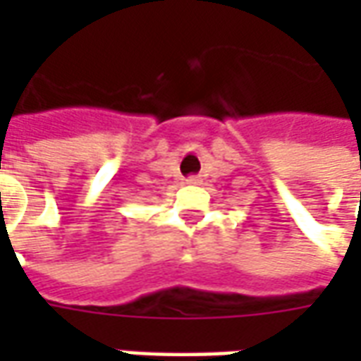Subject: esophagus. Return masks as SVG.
<instances>
[{
  "label": "esophagus",
  "mask_w": 361,
  "mask_h": 361,
  "mask_svg": "<svg viewBox=\"0 0 361 361\" xmlns=\"http://www.w3.org/2000/svg\"><path fill=\"white\" fill-rule=\"evenodd\" d=\"M185 183H188V185H199V183H201V178H199V176H189L188 180H185Z\"/></svg>",
  "instance_id": "obj_1"
}]
</instances>
